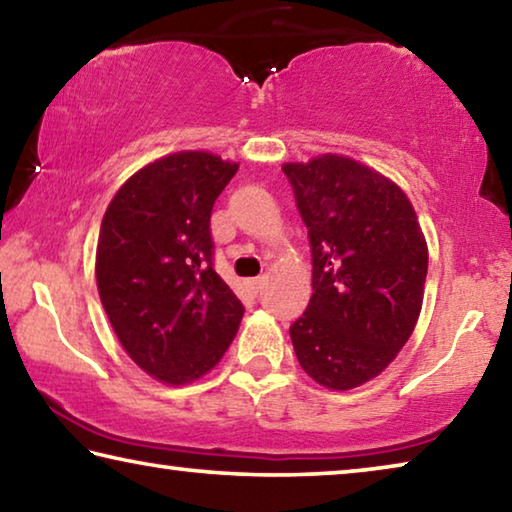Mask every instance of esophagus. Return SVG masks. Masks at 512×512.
<instances>
[{"label": "esophagus", "mask_w": 512, "mask_h": 512, "mask_svg": "<svg viewBox=\"0 0 512 512\" xmlns=\"http://www.w3.org/2000/svg\"><path fill=\"white\" fill-rule=\"evenodd\" d=\"M264 282H266V277H264V275H259V277H253V280H248V289H250V291H253V293H255V296H257V293L264 289Z\"/></svg>", "instance_id": "34e87169"}]
</instances>
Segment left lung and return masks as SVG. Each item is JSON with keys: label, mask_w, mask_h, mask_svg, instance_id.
<instances>
[{"label": "left lung", "mask_w": 512, "mask_h": 512, "mask_svg": "<svg viewBox=\"0 0 512 512\" xmlns=\"http://www.w3.org/2000/svg\"><path fill=\"white\" fill-rule=\"evenodd\" d=\"M311 246V300L291 341L302 370L332 391L377 377L418 323L427 241L393 180L345 155L289 162Z\"/></svg>", "instance_id": "obj_1"}]
</instances>
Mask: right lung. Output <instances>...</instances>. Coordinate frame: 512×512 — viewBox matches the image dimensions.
<instances>
[{"label": "right lung", "instance_id": "1", "mask_svg": "<svg viewBox=\"0 0 512 512\" xmlns=\"http://www.w3.org/2000/svg\"><path fill=\"white\" fill-rule=\"evenodd\" d=\"M239 164L180 151L133 173L112 198L97 244V287L137 366L180 386L212 370L244 305L214 271L210 216Z\"/></svg>", "mask_w": 512, "mask_h": 512}]
</instances>
